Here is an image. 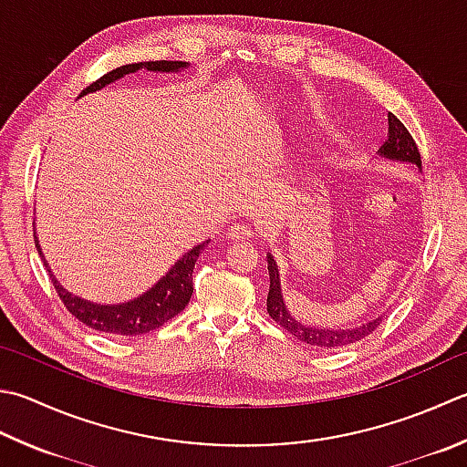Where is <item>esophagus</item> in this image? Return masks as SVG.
<instances>
[{"label": "esophagus", "instance_id": "obj_1", "mask_svg": "<svg viewBox=\"0 0 467 467\" xmlns=\"http://www.w3.org/2000/svg\"><path fill=\"white\" fill-rule=\"evenodd\" d=\"M254 233L251 231V226H246V224H241V223H236V224H231L226 228V236L228 239H251Z\"/></svg>", "mask_w": 467, "mask_h": 467}]
</instances>
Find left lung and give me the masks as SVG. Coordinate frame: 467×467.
I'll return each mask as SVG.
<instances>
[{
	"label": "left lung",
	"instance_id": "8db88e82",
	"mask_svg": "<svg viewBox=\"0 0 467 467\" xmlns=\"http://www.w3.org/2000/svg\"><path fill=\"white\" fill-rule=\"evenodd\" d=\"M379 155L389 158L392 161L415 163L419 171H421V153H419L417 143L407 131V127L392 113H389V135L385 143L379 148ZM267 263H269L267 269H269V281H271L269 296H267V312L281 327H285L291 336H296L297 340L314 346V348H327V350L344 348V346H350L354 342L362 340V337H367L380 326L382 316H379L377 319H370L367 324H360L356 327H340V330H337V327L334 330V327L307 326V324L297 322V319L287 312L285 301H283L279 269L271 253L267 254Z\"/></svg>",
	"mask_w": 467,
	"mask_h": 467
}]
</instances>
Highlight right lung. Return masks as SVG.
Instances as JSON below:
<instances>
[{
    "label": "right lung",
    "instance_id": "add662e5",
    "mask_svg": "<svg viewBox=\"0 0 467 467\" xmlns=\"http://www.w3.org/2000/svg\"><path fill=\"white\" fill-rule=\"evenodd\" d=\"M186 67H188V62H182V60H150V62L125 64V67H119L111 72H107V75L95 80L93 85H88L85 90H82L80 97L87 93H95V90H100L121 77L137 72L140 68H148L153 72H178ZM34 243H36V249H38V253H40V257L44 259L36 233H34ZM208 243L210 241L192 246L188 253L182 254L180 261L173 263V267L158 283H155L151 289L145 291V294L140 297L125 301V304L103 306V304H93V301L82 299L78 296H72L70 291L64 289L57 281V277L52 275V271L48 267V263H46V259H44V265L50 273L52 283L58 291V297L62 299V304L67 306L68 312L75 316L78 322L87 324L88 327H93V330L105 332V334L133 337V336L148 334V332L155 330V327L163 326L168 319L178 316L182 309L188 306L192 291H194V285H192V271H194V265H196L200 254H202L204 246Z\"/></svg>",
    "mask_w": 467,
    "mask_h": 467
}]
</instances>
